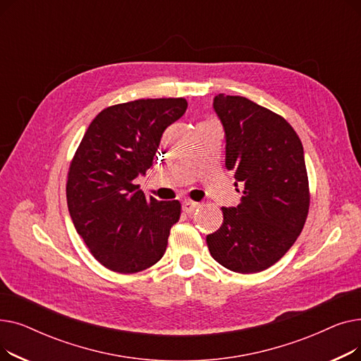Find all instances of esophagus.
<instances>
[{
	"label": "esophagus",
	"mask_w": 361,
	"mask_h": 361,
	"mask_svg": "<svg viewBox=\"0 0 361 361\" xmlns=\"http://www.w3.org/2000/svg\"><path fill=\"white\" fill-rule=\"evenodd\" d=\"M197 206H199V203H196V202L184 200V202H183V211H184L185 214H192V212H195V209H196Z\"/></svg>",
	"instance_id": "1"
}]
</instances>
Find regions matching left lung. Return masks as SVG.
<instances>
[{"label": "left lung", "mask_w": 361, "mask_h": 361, "mask_svg": "<svg viewBox=\"0 0 361 361\" xmlns=\"http://www.w3.org/2000/svg\"><path fill=\"white\" fill-rule=\"evenodd\" d=\"M214 111L225 133V166L234 171L243 197L222 207L224 222L206 237L207 247L226 269L260 272L290 250L305 226L310 203L305 150L286 120L247 98L219 93Z\"/></svg>", "instance_id": "1"}]
</instances>
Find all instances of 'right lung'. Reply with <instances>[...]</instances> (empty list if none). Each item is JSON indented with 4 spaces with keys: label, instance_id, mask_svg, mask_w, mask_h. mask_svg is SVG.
<instances>
[{
    "label": "right lung",
    "instance_id": "right-lung-1",
    "mask_svg": "<svg viewBox=\"0 0 361 361\" xmlns=\"http://www.w3.org/2000/svg\"><path fill=\"white\" fill-rule=\"evenodd\" d=\"M185 109L184 98L105 108L75 150L67 180L68 212L93 257L114 272L147 269L166 250L181 204L146 197L136 178L154 164L165 128Z\"/></svg>",
    "mask_w": 361,
    "mask_h": 361
}]
</instances>
